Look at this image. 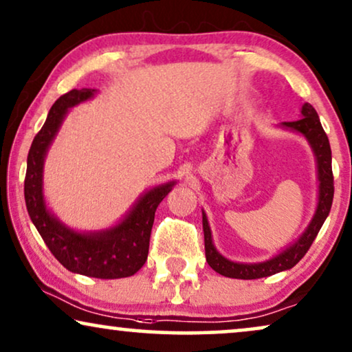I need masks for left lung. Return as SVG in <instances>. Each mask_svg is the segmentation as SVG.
Here are the masks:
<instances>
[{
  "instance_id": "left-lung-1",
  "label": "left lung",
  "mask_w": 352,
  "mask_h": 352,
  "mask_svg": "<svg viewBox=\"0 0 352 352\" xmlns=\"http://www.w3.org/2000/svg\"><path fill=\"white\" fill-rule=\"evenodd\" d=\"M280 127L292 130L302 135L307 140L309 146L312 148L314 156L317 164V180H318V196L317 208L314 212L307 228L296 241L292 243L287 250L278 252L277 256L262 262H235L227 259L215 250L212 241V232H210L208 217L203 210V232H204V250L206 261L217 274L228 278H241V280H254L264 278L270 275L278 274V272L288 270L302 259L304 254L309 251L312 241L316 240L318 230L322 228L325 219L329 217L331 203H333V172H331V149L329 143V137L323 132L320 119H318L317 111L304 102L301 107V119L294 122H283Z\"/></svg>"
}]
</instances>
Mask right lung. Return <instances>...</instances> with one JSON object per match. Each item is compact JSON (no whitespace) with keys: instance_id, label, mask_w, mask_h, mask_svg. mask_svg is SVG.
I'll use <instances>...</instances> for the list:
<instances>
[{"instance_id":"add662e5","label":"right lung","mask_w":352,"mask_h":352,"mask_svg":"<svg viewBox=\"0 0 352 352\" xmlns=\"http://www.w3.org/2000/svg\"><path fill=\"white\" fill-rule=\"evenodd\" d=\"M96 93L98 90L93 88H74L54 102L43 127L32 142L23 195L32 222L65 269L95 278H125L137 274L146 262L154 212L177 182H167L144 191L124 219L109 228L95 232H78L65 225L46 206L43 193L45 159L65 116L70 107L91 100Z\"/></svg>"}]
</instances>
